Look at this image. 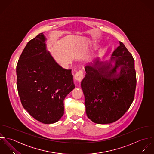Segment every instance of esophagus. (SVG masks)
Instances as JSON below:
<instances>
[{
  "label": "esophagus",
  "mask_w": 154,
  "mask_h": 154,
  "mask_svg": "<svg viewBox=\"0 0 154 154\" xmlns=\"http://www.w3.org/2000/svg\"><path fill=\"white\" fill-rule=\"evenodd\" d=\"M74 79L75 81L80 82L83 79V73L82 71H78L74 76Z\"/></svg>",
  "instance_id": "1"
}]
</instances>
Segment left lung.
<instances>
[{"label":"left lung","mask_w":154,"mask_h":154,"mask_svg":"<svg viewBox=\"0 0 154 154\" xmlns=\"http://www.w3.org/2000/svg\"><path fill=\"white\" fill-rule=\"evenodd\" d=\"M109 65L89 64L81 82L85 97L86 113L93 123L101 124L114 123L128 109L134 96L136 73L134 60L124 43L113 52ZM121 70L118 72L117 69Z\"/></svg>","instance_id":"1"}]
</instances>
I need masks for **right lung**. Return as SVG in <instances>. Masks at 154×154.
I'll list each match as a JSON object with an SVG mask.
<instances>
[{"instance_id":"1","label":"right lung","mask_w":154,"mask_h":154,"mask_svg":"<svg viewBox=\"0 0 154 154\" xmlns=\"http://www.w3.org/2000/svg\"><path fill=\"white\" fill-rule=\"evenodd\" d=\"M43 32L30 40L17 66V88L24 108L44 124L58 122L63 100L74 88L71 69L59 65L47 50Z\"/></svg>"}]
</instances>
